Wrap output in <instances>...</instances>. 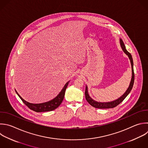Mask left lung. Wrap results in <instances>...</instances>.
Masks as SVG:
<instances>
[{
	"label": "left lung",
	"instance_id": "1",
	"mask_svg": "<svg viewBox=\"0 0 148 148\" xmlns=\"http://www.w3.org/2000/svg\"><path fill=\"white\" fill-rule=\"evenodd\" d=\"M120 46L123 50V51H124V53L128 56L130 60V62H131V69H132V77L131 79V82L129 85V87H128V88L127 89V90L125 91V92L120 97H119L118 99L113 101H110V102H97L95 100H94L93 99H92L88 92V88L87 86H86V90H85V97H86V99L87 100V101L93 107L95 108H99V109H108V108H114L115 106H117L119 103H120L129 94V93L130 92V91L132 90V88L133 87V84H134V68H133V60H132V56L131 55V54L130 53H128L127 51V50L125 49V45L122 40L121 39H120Z\"/></svg>",
	"mask_w": 148,
	"mask_h": 148
}]
</instances>
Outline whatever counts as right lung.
<instances>
[{
    "instance_id": "obj_1",
    "label": "right lung",
    "mask_w": 148,
    "mask_h": 148,
    "mask_svg": "<svg viewBox=\"0 0 148 148\" xmlns=\"http://www.w3.org/2000/svg\"><path fill=\"white\" fill-rule=\"evenodd\" d=\"M69 81L68 82L65 86H64L62 90L60 91V92L57 95V97H56L54 99L46 102L40 103H32L28 102L24 100L17 92L16 90V93L18 95V97L21 98V99L23 101V102L31 110L36 112H48V111H51L56 108H57L60 104L62 103L65 95V92L66 90V88L68 85Z\"/></svg>"
}]
</instances>
